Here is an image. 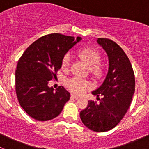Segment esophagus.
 <instances>
[{
	"label": "esophagus",
	"mask_w": 149,
	"mask_h": 149,
	"mask_svg": "<svg viewBox=\"0 0 149 149\" xmlns=\"http://www.w3.org/2000/svg\"><path fill=\"white\" fill-rule=\"evenodd\" d=\"M70 98L75 99V100H78V99L80 98V97L77 95H75V94H71V95H70Z\"/></svg>",
	"instance_id": "esophagus-1"
}]
</instances>
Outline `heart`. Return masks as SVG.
Segmentation results:
<instances>
[{
	"label": "heart",
	"mask_w": 149,
	"mask_h": 149,
	"mask_svg": "<svg viewBox=\"0 0 149 149\" xmlns=\"http://www.w3.org/2000/svg\"><path fill=\"white\" fill-rule=\"evenodd\" d=\"M79 58L86 63L89 68V73L94 77L97 79H101L105 73V65L100 61L101 59V53L99 50L94 47H84L79 49L78 52ZM71 63V57L70 53L67 52L63 56L61 60V66L63 69L68 70ZM67 87L73 93L76 94H82L86 89L91 86V84L88 81L83 79L73 78L67 81Z\"/></svg>",
	"instance_id": "1"
}]
</instances>
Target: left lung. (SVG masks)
I'll return each instance as SVG.
<instances>
[{"label":"left lung","instance_id":"obj_1","mask_svg":"<svg viewBox=\"0 0 149 149\" xmlns=\"http://www.w3.org/2000/svg\"><path fill=\"white\" fill-rule=\"evenodd\" d=\"M97 42L109 58V70L100 88L92 91L103 98L88 101L80 112L82 123L90 130L105 132L114 128L127 112L135 91V75L131 63L123 49L112 40L99 38Z\"/></svg>","mask_w":149,"mask_h":149}]
</instances>
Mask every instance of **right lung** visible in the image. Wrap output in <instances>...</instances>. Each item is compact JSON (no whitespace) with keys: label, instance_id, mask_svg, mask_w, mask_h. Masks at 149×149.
Listing matches in <instances>:
<instances>
[{"label":"right lung","instance_id":"add662e5","mask_svg":"<svg viewBox=\"0 0 149 149\" xmlns=\"http://www.w3.org/2000/svg\"><path fill=\"white\" fill-rule=\"evenodd\" d=\"M81 40L53 33L40 37L24 52L15 74L16 93L24 110L34 120L47 121L62 112L70 99L63 87L54 92L48 82L56 77L63 56Z\"/></svg>","mask_w":149,"mask_h":149}]
</instances>
